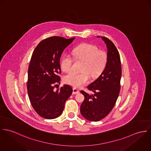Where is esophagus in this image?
<instances>
[{
  "instance_id": "esophagus-1",
  "label": "esophagus",
  "mask_w": 151,
  "mask_h": 151,
  "mask_svg": "<svg viewBox=\"0 0 151 151\" xmlns=\"http://www.w3.org/2000/svg\"><path fill=\"white\" fill-rule=\"evenodd\" d=\"M79 93H80V91L78 89L75 88H73V92H72L73 94H79Z\"/></svg>"
}]
</instances>
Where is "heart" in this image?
<instances>
[{
    "label": "heart",
    "instance_id": "1",
    "mask_svg": "<svg viewBox=\"0 0 151 151\" xmlns=\"http://www.w3.org/2000/svg\"><path fill=\"white\" fill-rule=\"evenodd\" d=\"M72 54L76 59L84 61L83 72L78 73L70 72L64 78V82L74 87H79L87 83L90 80V74L93 77L99 76L105 69L108 61L107 54L99 50L94 45L84 43L75 47ZM73 58L69 55H64L60 61L61 69L69 72L72 69Z\"/></svg>",
    "mask_w": 151,
    "mask_h": 151
}]
</instances>
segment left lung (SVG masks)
<instances>
[{"label": "left lung", "mask_w": 151, "mask_h": 151, "mask_svg": "<svg viewBox=\"0 0 151 151\" xmlns=\"http://www.w3.org/2000/svg\"><path fill=\"white\" fill-rule=\"evenodd\" d=\"M97 37H101L106 45L107 63L100 76L87 87L93 94L81 91L84 96L81 106V113L86 119L91 122L102 119L113 109L119 94L122 75L120 58L116 47L108 38Z\"/></svg>", "instance_id": "1"}]
</instances>
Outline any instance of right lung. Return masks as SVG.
Masks as SVG:
<instances>
[{
	"mask_svg": "<svg viewBox=\"0 0 151 151\" xmlns=\"http://www.w3.org/2000/svg\"><path fill=\"white\" fill-rule=\"evenodd\" d=\"M75 39L58 36L48 37L41 41L33 52L28 72L27 90L31 105L40 116L52 119L60 116L65 101L73 90L64 84L54 90L60 83V57L64 49Z\"/></svg>",
	"mask_w": 151,
	"mask_h": 151,
	"instance_id": "add662e5",
	"label": "right lung"
}]
</instances>
